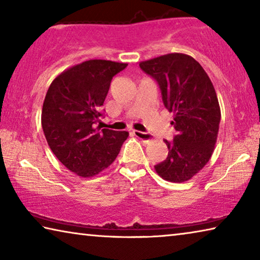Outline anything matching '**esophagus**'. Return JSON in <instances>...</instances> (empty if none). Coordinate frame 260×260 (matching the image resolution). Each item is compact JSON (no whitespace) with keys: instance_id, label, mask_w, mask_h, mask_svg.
I'll return each mask as SVG.
<instances>
[{"instance_id":"esophagus-1","label":"esophagus","mask_w":260,"mask_h":260,"mask_svg":"<svg viewBox=\"0 0 260 260\" xmlns=\"http://www.w3.org/2000/svg\"><path fill=\"white\" fill-rule=\"evenodd\" d=\"M133 134L139 138L140 140L144 141V142H148V141L152 140V136L148 133H144V132H140V131H133Z\"/></svg>"}]
</instances>
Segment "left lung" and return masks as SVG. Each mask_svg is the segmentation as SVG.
<instances>
[{
  "label": "left lung",
  "instance_id": "1",
  "mask_svg": "<svg viewBox=\"0 0 260 260\" xmlns=\"http://www.w3.org/2000/svg\"><path fill=\"white\" fill-rule=\"evenodd\" d=\"M140 68L157 81L177 131L172 141L164 140L169 155L155 165L156 172L166 181H188L208 164L217 142L221 112L214 87L186 54L162 55L141 61Z\"/></svg>",
  "mask_w": 260,
  "mask_h": 260
}]
</instances>
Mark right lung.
Listing matches in <instances>:
<instances>
[{"label": "right lung", "mask_w": 260, "mask_h": 260, "mask_svg": "<svg viewBox=\"0 0 260 260\" xmlns=\"http://www.w3.org/2000/svg\"><path fill=\"white\" fill-rule=\"evenodd\" d=\"M127 67L90 59L57 76L43 102L41 124L51 151L68 170L90 178L116 159L128 132L95 128L112 78Z\"/></svg>", "instance_id": "obj_1"}]
</instances>
